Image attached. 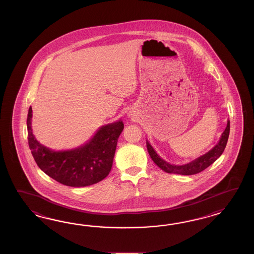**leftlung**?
<instances>
[{"instance_id": "obj_1", "label": "left lung", "mask_w": 254, "mask_h": 254, "mask_svg": "<svg viewBox=\"0 0 254 254\" xmlns=\"http://www.w3.org/2000/svg\"><path fill=\"white\" fill-rule=\"evenodd\" d=\"M229 132H230V121L228 120L226 128L223 131L222 137L215 146L213 147L207 154H203L198 158L194 159L193 161L183 166L171 165L168 162L163 160L161 157L155 153L154 148L148 141H146L147 150L153 161L164 171L168 173H174V174H180V175H192V174L199 173L204 169H207L222 155L228 140Z\"/></svg>"}]
</instances>
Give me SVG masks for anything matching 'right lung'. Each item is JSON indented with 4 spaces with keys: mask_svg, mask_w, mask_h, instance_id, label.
I'll return each mask as SVG.
<instances>
[{
    "mask_svg": "<svg viewBox=\"0 0 254 254\" xmlns=\"http://www.w3.org/2000/svg\"><path fill=\"white\" fill-rule=\"evenodd\" d=\"M31 117L30 107L27 118L29 146L39 168L49 177L71 187L95 185L107 177L113 166L117 139L124 129L122 121L102 127L84 146L54 152L40 144L33 136Z\"/></svg>",
    "mask_w": 254,
    "mask_h": 254,
    "instance_id": "obj_1",
    "label": "right lung"
}]
</instances>
